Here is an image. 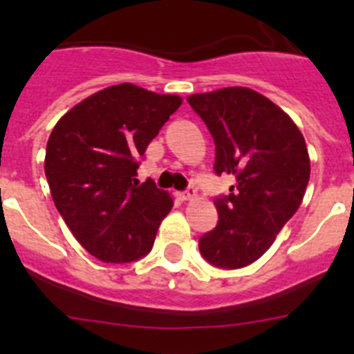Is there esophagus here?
<instances>
[{
    "mask_svg": "<svg viewBox=\"0 0 354 354\" xmlns=\"http://www.w3.org/2000/svg\"><path fill=\"white\" fill-rule=\"evenodd\" d=\"M179 195H180V198H183V200L195 198V196H196V187L195 186H189V187H187V189H184L183 193H179Z\"/></svg>",
    "mask_w": 354,
    "mask_h": 354,
    "instance_id": "obj_1",
    "label": "esophagus"
}]
</instances>
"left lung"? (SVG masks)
Returning <instances> with one entry per match:
<instances>
[{"label": "left lung", "mask_w": 354, "mask_h": 354, "mask_svg": "<svg viewBox=\"0 0 354 354\" xmlns=\"http://www.w3.org/2000/svg\"><path fill=\"white\" fill-rule=\"evenodd\" d=\"M187 102L214 140V174L236 186L214 198L218 225L200 237L209 264L239 270L262 257L298 211L310 179L303 134L289 115L250 88L195 93Z\"/></svg>", "instance_id": "obj_1"}]
</instances>
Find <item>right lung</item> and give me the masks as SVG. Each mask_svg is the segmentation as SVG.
Masks as SVG:
<instances>
[{
  "label": "right lung",
  "instance_id": "right-lung-1",
  "mask_svg": "<svg viewBox=\"0 0 354 354\" xmlns=\"http://www.w3.org/2000/svg\"><path fill=\"white\" fill-rule=\"evenodd\" d=\"M183 99L122 83L93 93L58 120L44 170L53 200L84 250L102 262L145 257L174 200L136 170Z\"/></svg>",
  "mask_w": 354,
  "mask_h": 354
}]
</instances>
